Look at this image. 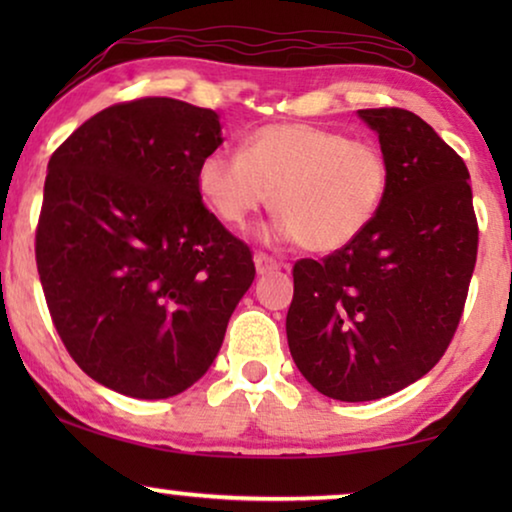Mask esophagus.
Wrapping results in <instances>:
<instances>
[{
  "mask_svg": "<svg viewBox=\"0 0 512 512\" xmlns=\"http://www.w3.org/2000/svg\"><path fill=\"white\" fill-rule=\"evenodd\" d=\"M254 263H256L258 275H270V272H275V270L282 268V263H279L275 256L263 254V251H258V254L254 256Z\"/></svg>",
  "mask_w": 512,
  "mask_h": 512,
  "instance_id": "1",
  "label": "esophagus"
}]
</instances>
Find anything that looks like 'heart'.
Here are the masks:
<instances>
[{"label":"heart","mask_w":512,"mask_h":512,"mask_svg":"<svg viewBox=\"0 0 512 512\" xmlns=\"http://www.w3.org/2000/svg\"><path fill=\"white\" fill-rule=\"evenodd\" d=\"M389 177L387 156L375 142L312 123H277L258 128L242 153H207L198 165V191L230 228L247 226L272 195L275 233L331 254L373 226Z\"/></svg>","instance_id":"heart-1"}]
</instances>
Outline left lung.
<instances>
[{"instance_id":"obj_1","label":"left lung","mask_w":512,"mask_h":512,"mask_svg":"<svg viewBox=\"0 0 512 512\" xmlns=\"http://www.w3.org/2000/svg\"><path fill=\"white\" fill-rule=\"evenodd\" d=\"M389 163L387 200L366 233L293 265L286 338L314 389L359 403L396 394L440 361L478 256L466 163L412 111L361 109Z\"/></svg>"}]
</instances>
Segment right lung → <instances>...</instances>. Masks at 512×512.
I'll list each match as a JSON object with an SVG mask.
<instances>
[{"mask_svg": "<svg viewBox=\"0 0 512 512\" xmlns=\"http://www.w3.org/2000/svg\"><path fill=\"white\" fill-rule=\"evenodd\" d=\"M221 142L216 111L142 97L88 118L48 160L34 247L48 312L83 373L118 394L198 382L254 282L249 247L198 191Z\"/></svg>", "mask_w": 512, "mask_h": 512, "instance_id": "1", "label": "right lung"}]
</instances>
